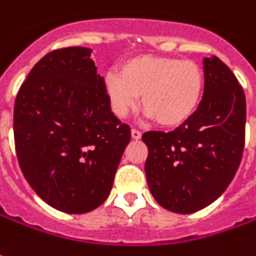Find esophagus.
I'll return each instance as SVG.
<instances>
[{
	"label": "esophagus",
	"instance_id": "34e87169",
	"mask_svg": "<svg viewBox=\"0 0 256 256\" xmlns=\"http://www.w3.org/2000/svg\"><path fill=\"white\" fill-rule=\"evenodd\" d=\"M131 135L134 140H140V136H142V132L138 131V130H135V128H132Z\"/></svg>",
	"mask_w": 256,
	"mask_h": 256
}]
</instances>
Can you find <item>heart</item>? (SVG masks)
<instances>
[{
  "label": "heart",
  "mask_w": 256,
  "mask_h": 256,
  "mask_svg": "<svg viewBox=\"0 0 256 256\" xmlns=\"http://www.w3.org/2000/svg\"><path fill=\"white\" fill-rule=\"evenodd\" d=\"M104 87L116 116H128L140 96L142 111L156 124L176 126L196 111L204 80L192 60L136 56L122 63L120 74L108 73Z\"/></svg>",
  "instance_id": "heart-1"
}]
</instances>
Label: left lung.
<instances>
[{
    "mask_svg": "<svg viewBox=\"0 0 256 256\" xmlns=\"http://www.w3.org/2000/svg\"><path fill=\"white\" fill-rule=\"evenodd\" d=\"M204 92L193 116L170 132L142 135L145 173L164 208L190 214L212 204L234 179L244 152L245 94L218 58H206Z\"/></svg>",
    "mask_w": 256,
    "mask_h": 256,
    "instance_id": "obj_1",
    "label": "left lung"
}]
</instances>
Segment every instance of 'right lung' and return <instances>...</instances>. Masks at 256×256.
<instances>
[{"instance_id": "right-lung-1", "label": "right lung", "mask_w": 256, "mask_h": 256, "mask_svg": "<svg viewBox=\"0 0 256 256\" xmlns=\"http://www.w3.org/2000/svg\"><path fill=\"white\" fill-rule=\"evenodd\" d=\"M90 54L80 46L48 53L29 72L14 107L20 170L44 203L68 214L107 200L131 140Z\"/></svg>"}]
</instances>
